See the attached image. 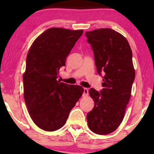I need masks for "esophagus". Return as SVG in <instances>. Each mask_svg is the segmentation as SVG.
<instances>
[{
	"mask_svg": "<svg viewBox=\"0 0 154 154\" xmlns=\"http://www.w3.org/2000/svg\"><path fill=\"white\" fill-rule=\"evenodd\" d=\"M83 95L88 96V88H83Z\"/></svg>",
	"mask_w": 154,
	"mask_h": 154,
	"instance_id": "obj_1",
	"label": "esophagus"
}]
</instances>
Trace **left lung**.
I'll return each mask as SVG.
<instances>
[{"label": "left lung", "mask_w": 154, "mask_h": 154, "mask_svg": "<svg viewBox=\"0 0 154 154\" xmlns=\"http://www.w3.org/2000/svg\"><path fill=\"white\" fill-rule=\"evenodd\" d=\"M94 52L97 71L103 76L100 92L90 88L94 108L87 114L88 127L94 133L107 134L120 125L131 95L135 71L129 43L111 29L85 32Z\"/></svg>", "instance_id": "1"}]
</instances>
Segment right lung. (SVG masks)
Segmentation results:
<instances>
[{"label": "right lung", "mask_w": 154, "mask_h": 154, "mask_svg": "<svg viewBox=\"0 0 154 154\" xmlns=\"http://www.w3.org/2000/svg\"><path fill=\"white\" fill-rule=\"evenodd\" d=\"M83 30L50 28L33 41L23 75L24 97L31 119L45 131H55L66 123L69 112L83 93L80 85L57 80L66 57Z\"/></svg>", "instance_id": "add662e5"}]
</instances>
